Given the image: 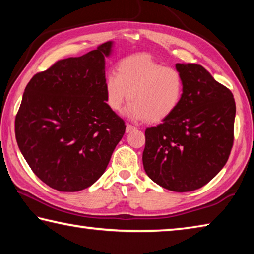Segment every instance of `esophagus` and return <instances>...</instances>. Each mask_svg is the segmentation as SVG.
Returning <instances> with one entry per match:
<instances>
[{
    "mask_svg": "<svg viewBox=\"0 0 254 254\" xmlns=\"http://www.w3.org/2000/svg\"><path fill=\"white\" fill-rule=\"evenodd\" d=\"M134 130H136V127H133V126H131V124H127V128H126V131H127V133H130V132H132V131H134Z\"/></svg>",
    "mask_w": 254,
    "mask_h": 254,
    "instance_id": "obj_1",
    "label": "esophagus"
}]
</instances>
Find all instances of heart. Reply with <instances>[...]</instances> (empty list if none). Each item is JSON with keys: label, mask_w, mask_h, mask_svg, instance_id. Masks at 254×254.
<instances>
[{"label": "heart", "mask_w": 254, "mask_h": 254, "mask_svg": "<svg viewBox=\"0 0 254 254\" xmlns=\"http://www.w3.org/2000/svg\"><path fill=\"white\" fill-rule=\"evenodd\" d=\"M185 79L177 68L167 67L149 55H135L123 59L104 80L107 106L119 112L132 103L126 115L134 121L147 119L160 122L170 117L182 103Z\"/></svg>", "instance_id": "heart-1"}]
</instances>
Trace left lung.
Wrapping results in <instances>:
<instances>
[{
  "instance_id": "8db88e82",
  "label": "left lung",
  "mask_w": 254,
  "mask_h": 254,
  "mask_svg": "<svg viewBox=\"0 0 254 254\" xmlns=\"http://www.w3.org/2000/svg\"><path fill=\"white\" fill-rule=\"evenodd\" d=\"M185 79L182 103L145 130L143 167L154 183L185 192L203 187L222 170L233 145L235 101L229 88L197 64H177Z\"/></svg>"
}]
</instances>
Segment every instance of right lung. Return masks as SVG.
I'll return each mask as SVG.
<instances>
[{"label":"right lung","mask_w":254,"mask_h":254,"mask_svg":"<svg viewBox=\"0 0 254 254\" xmlns=\"http://www.w3.org/2000/svg\"><path fill=\"white\" fill-rule=\"evenodd\" d=\"M112 48L113 41H107L80 57L59 60L24 89L16 142L34 175L59 191L92 186L126 132L104 95Z\"/></svg>","instance_id":"1"}]
</instances>
